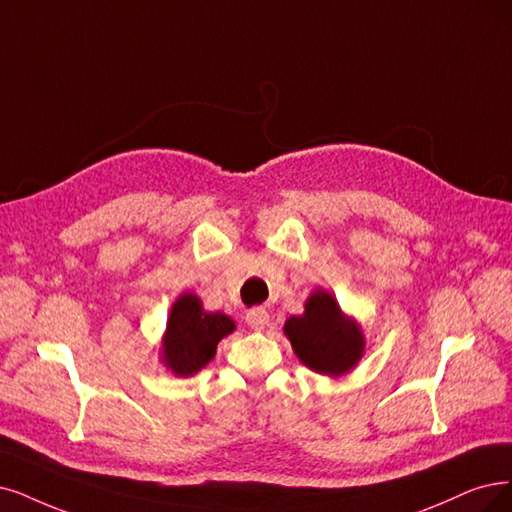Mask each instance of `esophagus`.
<instances>
[{
	"label": "esophagus",
	"instance_id": "1",
	"mask_svg": "<svg viewBox=\"0 0 512 512\" xmlns=\"http://www.w3.org/2000/svg\"><path fill=\"white\" fill-rule=\"evenodd\" d=\"M246 325H249L251 329H255V331H261L263 327L268 325V320H270V314H268V310L266 308H251L249 312H246Z\"/></svg>",
	"mask_w": 512,
	"mask_h": 512
}]
</instances>
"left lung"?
I'll list each match as a JSON object with an SVG mask.
<instances>
[{
  "mask_svg": "<svg viewBox=\"0 0 512 512\" xmlns=\"http://www.w3.org/2000/svg\"><path fill=\"white\" fill-rule=\"evenodd\" d=\"M285 335L301 363L331 377L354 369L365 352L361 327L323 289L308 297L304 314L287 318Z\"/></svg>",
  "mask_w": 512,
  "mask_h": 512,
  "instance_id": "1",
  "label": "left lung"
}]
</instances>
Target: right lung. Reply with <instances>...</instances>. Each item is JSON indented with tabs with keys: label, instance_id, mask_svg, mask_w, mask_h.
<instances>
[{
	"label": "right lung",
	"instance_id": "1",
	"mask_svg": "<svg viewBox=\"0 0 512 512\" xmlns=\"http://www.w3.org/2000/svg\"><path fill=\"white\" fill-rule=\"evenodd\" d=\"M236 329L223 312H206L194 293H183L173 308L162 337V363L179 377L196 375L215 358L217 344Z\"/></svg>",
	"mask_w": 512,
	"mask_h": 512
}]
</instances>
